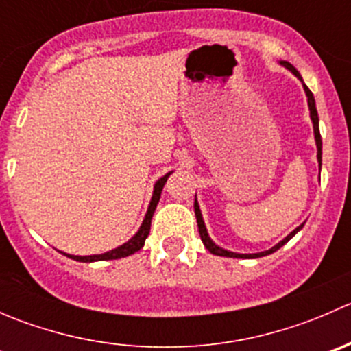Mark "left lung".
Here are the masks:
<instances>
[{
    "mask_svg": "<svg viewBox=\"0 0 351 351\" xmlns=\"http://www.w3.org/2000/svg\"><path fill=\"white\" fill-rule=\"evenodd\" d=\"M282 66H285L287 69L292 71L293 74H295L297 77H299L300 81H302V77H300L299 71L295 69L290 62L287 61H282ZM304 91H306L307 95V104H309V110H311V120H313V127H314V137H316V146H317V162H319V168H321V159H323V141H321V134H319V117H317V110H316V101H314V97H313V91L309 90V88L304 84ZM195 217H197V224H198V232H200V239L202 243H204V246L207 247L208 251H210L212 254H217V256H228V258H260V256H267V254H271L275 253L277 250H280L284 244L289 241V239H292L293 236L297 234V232L302 229L304 224H300L299 228L293 229L292 232H290L289 236H287L285 239H282L280 243L275 244L271 250L268 251H261V253H254V254H239V253H232V251H228V250H222V247H219L217 244H215L214 241H212L210 238H208L207 234V229H205V224H204V219H202V212H200V207H198V202L195 200Z\"/></svg>",
    "mask_w": 351,
    "mask_h": 351,
    "instance_id": "left-lung-1",
    "label": "left lung"
}]
</instances>
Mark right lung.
I'll return each instance as SVG.
<instances>
[{"label":"right lung","instance_id":"obj_1","mask_svg":"<svg viewBox=\"0 0 351 351\" xmlns=\"http://www.w3.org/2000/svg\"><path fill=\"white\" fill-rule=\"evenodd\" d=\"M169 175H171V171H169L168 175L162 176V178H159L158 182H156L153 198H151V204H149V208H147L146 217H144L143 226H141V229L136 232V236H134L132 239H129V241L123 243L122 246L115 247V250H112V251H107V253H104V254H91V256H74V254H66V253H62V254H66L67 258H73V260H76V261H84V263H90V261L119 260V258L130 256V254H134V253H136V251H139L141 247L144 246V243H146L147 236H149L151 219H153V214H154V210H156V205H158L159 197H161L162 186H165L166 180H168Z\"/></svg>","mask_w":351,"mask_h":351}]
</instances>
